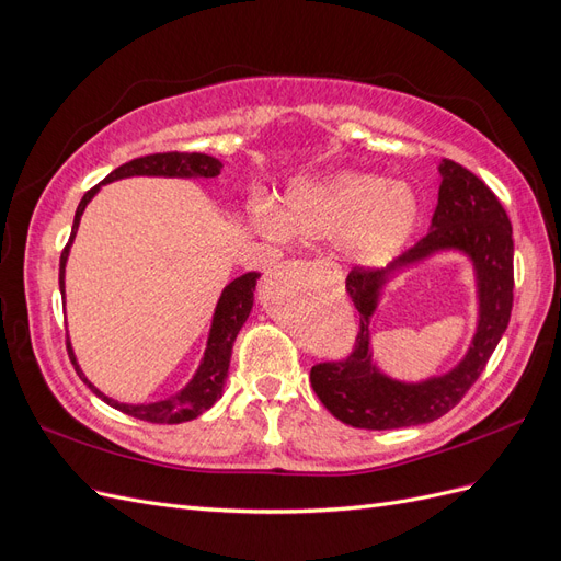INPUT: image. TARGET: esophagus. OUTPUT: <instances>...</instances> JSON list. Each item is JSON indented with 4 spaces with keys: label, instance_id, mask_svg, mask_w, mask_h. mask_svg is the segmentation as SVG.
<instances>
[{
    "label": "esophagus",
    "instance_id": "1",
    "mask_svg": "<svg viewBox=\"0 0 561 561\" xmlns=\"http://www.w3.org/2000/svg\"><path fill=\"white\" fill-rule=\"evenodd\" d=\"M316 264H318L320 268H325V271H330V268H332V264H330V262H325V260H318Z\"/></svg>",
    "mask_w": 561,
    "mask_h": 561
}]
</instances>
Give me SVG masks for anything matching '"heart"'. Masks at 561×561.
Masks as SVG:
<instances>
[{
    "label": "heart",
    "instance_id": "b5f03b06",
    "mask_svg": "<svg viewBox=\"0 0 561 561\" xmlns=\"http://www.w3.org/2000/svg\"><path fill=\"white\" fill-rule=\"evenodd\" d=\"M421 219L412 186L371 173H336L297 182L283 201L280 217L262 215L271 233L295 239H336L346 260L381 268L410 245Z\"/></svg>",
    "mask_w": 561,
    "mask_h": 561
}]
</instances>
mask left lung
I'll list each match as a JSON object with an SVG mask.
<instances>
[{"instance_id":"obj_1","label":"left lung","mask_w":561,"mask_h":561,"mask_svg":"<svg viewBox=\"0 0 561 561\" xmlns=\"http://www.w3.org/2000/svg\"><path fill=\"white\" fill-rule=\"evenodd\" d=\"M439 175L443 184L431 231L388 268L348 271L346 293L360 313L351 353L311 367V386L320 402L353 428L390 431L445 416L478 381L511 320L515 287L511 219L496 194L461 163L443 159ZM439 249H461L473 260L481 293L479 332L467 358L447 376L421 385L393 382L370 365L368 318L376 310L380 287L396 270Z\"/></svg>"}]
</instances>
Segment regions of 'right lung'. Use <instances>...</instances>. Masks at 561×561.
Returning a JSON list of instances; mask_svg holds the SVG:
<instances>
[{
    "label": "right lung",
    "mask_w": 561,
    "mask_h": 561,
    "mask_svg": "<svg viewBox=\"0 0 561 561\" xmlns=\"http://www.w3.org/2000/svg\"><path fill=\"white\" fill-rule=\"evenodd\" d=\"M219 171H222V163L208 154H196V151H192V154L190 151H163V154H149V157H140V159H133L124 165H118L116 171H112L103 182L91 186V190L79 201L70 241H67V245L60 252V293H65V280H62L65 278V262H67V254H70V245L75 241L79 219L83 215V208L89 206V201L98 194L100 186L107 182H114V180L130 178V175L215 178V175H219ZM257 278H260L257 271H250V274L239 276L225 287V293H222V297H219L215 316H213V328H210L208 348H206V355H203V363L196 369L194 379L186 383L178 396L159 400V402H149V404H124V402H116V400L103 396L87 377H83V371L79 369L77 358L72 353L70 339H67V353H70V360L77 369V375L81 377L83 383H89V388L98 398H103L110 407H114V410L124 412L128 416L142 419L149 423H182V421H192V419L201 416L203 412L210 410V407L219 398H222V386L227 381L231 348L236 342V334H239L243 322L250 316L252 293H254V285H257Z\"/></svg>",
    "instance_id": "1"
}]
</instances>
